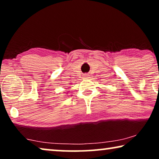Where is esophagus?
Instances as JSON below:
<instances>
[{
  "label": "esophagus",
  "mask_w": 159,
  "mask_h": 159,
  "mask_svg": "<svg viewBox=\"0 0 159 159\" xmlns=\"http://www.w3.org/2000/svg\"><path fill=\"white\" fill-rule=\"evenodd\" d=\"M88 75H84V78H88Z\"/></svg>",
  "instance_id": "1"
}]
</instances>
